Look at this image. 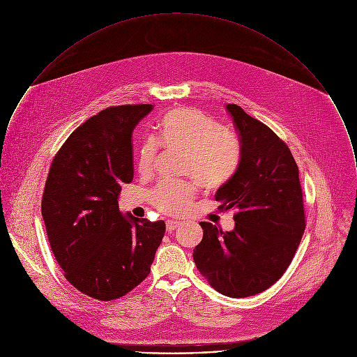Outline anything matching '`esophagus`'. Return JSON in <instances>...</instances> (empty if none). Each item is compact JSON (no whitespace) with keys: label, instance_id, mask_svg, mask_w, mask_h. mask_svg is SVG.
Here are the masks:
<instances>
[{"label":"esophagus","instance_id":"1","mask_svg":"<svg viewBox=\"0 0 357 357\" xmlns=\"http://www.w3.org/2000/svg\"><path fill=\"white\" fill-rule=\"evenodd\" d=\"M181 227V222L180 221H167L166 222V229L169 231V232H173V231H176L177 228H180Z\"/></svg>","mask_w":357,"mask_h":357}]
</instances>
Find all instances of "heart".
<instances>
[{"label":"heart","mask_w":357,"mask_h":357,"mask_svg":"<svg viewBox=\"0 0 357 357\" xmlns=\"http://www.w3.org/2000/svg\"><path fill=\"white\" fill-rule=\"evenodd\" d=\"M158 141L166 149L183 150V176L197 180L206 190L224 187L235 174L241 150L238 142L220 128L198 108L180 107L167 111L158 123ZM159 144L146 139L137 156V169L142 176L153 172ZM197 195L194 181H162L151 192V204L167 215H181Z\"/></svg>","instance_id":"obj_1"}]
</instances>
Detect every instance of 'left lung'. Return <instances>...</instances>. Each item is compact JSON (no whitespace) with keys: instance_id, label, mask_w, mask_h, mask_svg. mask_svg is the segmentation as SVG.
Masks as SVG:
<instances>
[{"instance_id":"1","label":"left lung","mask_w":357,"mask_h":357,"mask_svg":"<svg viewBox=\"0 0 357 357\" xmlns=\"http://www.w3.org/2000/svg\"><path fill=\"white\" fill-rule=\"evenodd\" d=\"M241 139V162L215 192L220 210L235 208V228L201 222L194 250L199 272L218 293L250 297L269 289L289 268L305 231L298 166L287 144L236 104H227Z\"/></svg>"}]
</instances>
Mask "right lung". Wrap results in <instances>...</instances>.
Here are the masks:
<instances>
[{"mask_svg": "<svg viewBox=\"0 0 357 357\" xmlns=\"http://www.w3.org/2000/svg\"><path fill=\"white\" fill-rule=\"evenodd\" d=\"M153 104L109 107L78 126L52 160L43 217L52 252L81 293L111 301L150 273L165 235L118 206L122 184L133 180L132 133Z\"/></svg>", "mask_w": 357, "mask_h": 357, "instance_id": "obj_1", "label": "right lung"}]
</instances>
